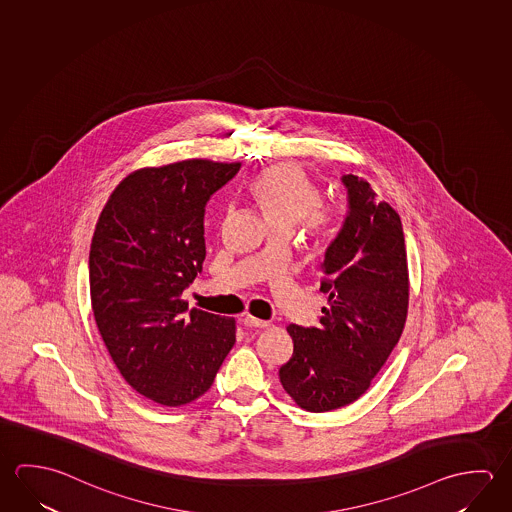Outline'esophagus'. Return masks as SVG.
<instances>
[{"instance_id":"1","label":"esophagus","mask_w":512,"mask_h":512,"mask_svg":"<svg viewBox=\"0 0 512 512\" xmlns=\"http://www.w3.org/2000/svg\"><path fill=\"white\" fill-rule=\"evenodd\" d=\"M244 325L246 327H259V329H264V327H268L269 322H266V320H259V318H253V316H244L243 318Z\"/></svg>"}]
</instances>
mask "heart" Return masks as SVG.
Masks as SVG:
<instances>
[{"label": "heart", "mask_w": 512, "mask_h": 512, "mask_svg": "<svg viewBox=\"0 0 512 512\" xmlns=\"http://www.w3.org/2000/svg\"><path fill=\"white\" fill-rule=\"evenodd\" d=\"M252 194L273 228H293L300 221L316 232L329 219V207L318 201L313 181L293 163H278L260 172Z\"/></svg>", "instance_id": "heart-1"}]
</instances>
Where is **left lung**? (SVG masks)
<instances>
[{"mask_svg": "<svg viewBox=\"0 0 512 512\" xmlns=\"http://www.w3.org/2000/svg\"><path fill=\"white\" fill-rule=\"evenodd\" d=\"M347 210L323 257L329 295L320 327L291 323L293 356L280 383L307 412L354 403L394 350L408 313V266L401 217L368 181L345 174Z\"/></svg>", "mask_w": 512, "mask_h": 512, "instance_id": "8db88e82", "label": "left lung"}]
</instances>
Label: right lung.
Returning a JSON list of instances; mask_svg holds the SVG:
<instances>
[{
	"mask_svg": "<svg viewBox=\"0 0 512 512\" xmlns=\"http://www.w3.org/2000/svg\"><path fill=\"white\" fill-rule=\"evenodd\" d=\"M241 163L185 160L129 174L90 250L91 305L120 374L163 406L198 399L234 347L235 320L181 298L203 269L205 212Z\"/></svg>",
	"mask_w": 512,
	"mask_h": 512,
	"instance_id": "1",
	"label": "right lung"
}]
</instances>
